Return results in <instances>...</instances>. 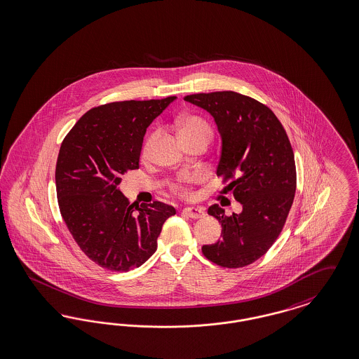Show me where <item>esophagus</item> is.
<instances>
[{
	"instance_id": "34e87169",
	"label": "esophagus",
	"mask_w": 359,
	"mask_h": 359,
	"mask_svg": "<svg viewBox=\"0 0 359 359\" xmlns=\"http://www.w3.org/2000/svg\"><path fill=\"white\" fill-rule=\"evenodd\" d=\"M184 213L190 219H201L205 216V210L200 206H187L184 209Z\"/></svg>"
}]
</instances>
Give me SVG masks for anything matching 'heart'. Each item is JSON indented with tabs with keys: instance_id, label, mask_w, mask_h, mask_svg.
Masks as SVG:
<instances>
[{
	"instance_id": "1",
	"label": "heart",
	"mask_w": 359,
	"mask_h": 359,
	"mask_svg": "<svg viewBox=\"0 0 359 359\" xmlns=\"http://www.w3.org/2000/svg\"><path fill=\"white\" fill-rule=\"evenodd\" d=\"M178 131H180V135H181L182 140H191V138H197V137H203V138L209 140L210 135H212V130H210L209 125L197 115H184V116H181L178 119ZM151 142H153V137H150L147 140L144 147H143V154L144 156L147 154ZM178 190L185 191V187L180 185Z\"/></svg>"
}]
</instances>
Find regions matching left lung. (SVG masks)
<instances>
[{
    "mask_svg": "<svg viewBox=\"0 0 359 359\" xmlns=\"http://www.w3.org/2000/svg\"><path fill=\"white\" fill-rule=\"evenodd\" d=\"M187 102L209 112L221 138L216 174L243 205L226 216L217 203L208 213L219 219L222 238L203 245L213 263L240 268L260 259L279 237L297 190L295 158L276 115L260 102L233 91L187 95Z\"/></svg>",
    "mask_w": 359,
    "mask_h": 359,
    "instance_id": "1",
    "label": "left lung"
}]
</instances>
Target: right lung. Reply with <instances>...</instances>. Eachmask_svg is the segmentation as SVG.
<instances>
[{
  "mask_svg": "<svg viewBox=\"0 0 359 359\" xmlns=\"http://www.w3.org/2000/svg\"><path fill=\"white\" fill-rule=\"evenodd\" d=\"M177 97L126 100L86 112L64 138L56 163V191L62 219L96 264L127 272L156 250L168 203L134 206L121 190L122 175L140 168L146 128Z\"/></svg>",
  "mask_w": 359,
  "mask_h": 359,
  "instance_id": "obj_1",
  "label": "right lung"
}]
</instances>
